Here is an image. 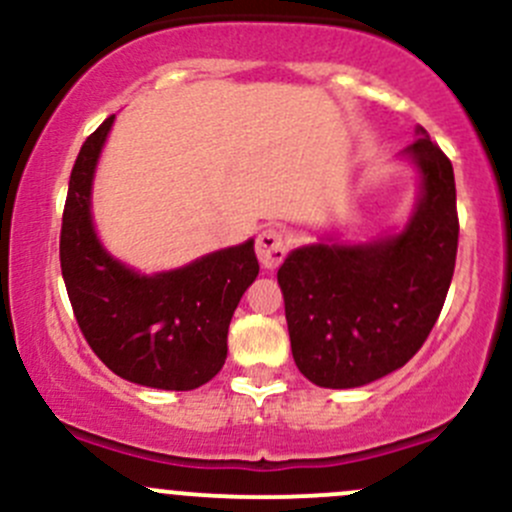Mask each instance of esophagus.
Returning a JSON list of instances; mask_svg holds the SVG:
<instances>
[{"instance_id": "esophagus-1", "label": "esophagus", "mask_w": 512, "mask_h": 512, "mask_svg": "<svg viewBox=\"0 0 512 512\" xmlns=\"http://www.w3.org/2000/svg\"><path fill=\"white\" fill-rule=\"evenodd\" d=\"M255 250H257V260L265 270H275L287 255V240L277 227H265V230L257 235L255 242Z\"/></svg>"}]
</instances>
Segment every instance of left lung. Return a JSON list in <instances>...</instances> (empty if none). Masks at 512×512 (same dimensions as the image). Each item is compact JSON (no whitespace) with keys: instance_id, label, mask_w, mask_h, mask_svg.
<instances>
[{"instance_id":"1","label":"left lung","mask_w":512,"mask_h":512,"mask_svg":"<svg viewBox=\"0 0 512 512\" xmlns=\"http://www.w3.org/2000/svg\"><path fill=\"white\" fill-rule=\"evenodd\" d=\"M406 153L421 170V198L404 232L299 247L277 270L294 364L324 389H354L401 369L446 302L458 252L453 165L423 128Z\"/></svg>"}]
</instances>
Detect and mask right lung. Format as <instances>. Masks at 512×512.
Here are the masks:
<instances>
[{
	"instance_id": "1",
	"label": "right lung",
	"mask_w": 512,
	"mask_h": 512,
	"mask_svg": "<svg viewBox=\"0 0 512 512\" xmlns=\"http://www.w3.org/2000/svg\"><path fill=\"white\" fill-rule=\"evenodd\" d=\"M113 116L81 146L61 218V275L94 354L133 384L190 391L225 364L227 327L260 265L255 242L146 277L113 260L91 223V180Z\"/></svg>"
}]
</instances>
